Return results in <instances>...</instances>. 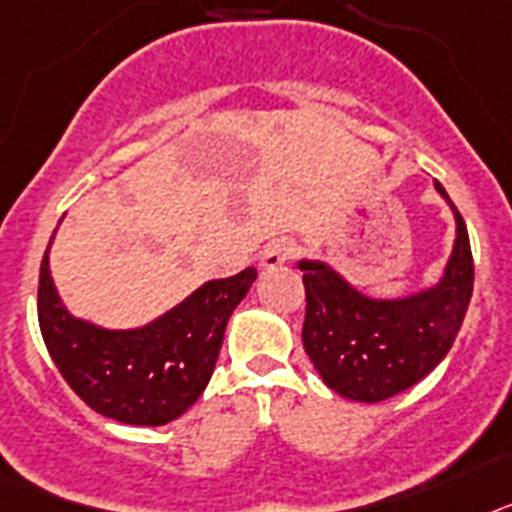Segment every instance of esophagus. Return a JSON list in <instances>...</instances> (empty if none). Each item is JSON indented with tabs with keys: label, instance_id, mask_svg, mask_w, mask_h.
Masks as SVG:
<instances>
[{
	"label": "esophagus",
	"instance_id": "34e87169",
	"mask_svg": "<svg viewBox=\"0 0 512 512\" xmlns=\"http://www.w3.org/2000/svg\"><path fill=\"white\" fill-rule=\"evenodd\" d=\"M296 250H299L296 242H291V239H278V242H273L268 250L262 252V268H278V265L291 260L296 255Z\"/></svg>",
	"mask_w": 512,
	"mask_h": 512
}]
</instances>
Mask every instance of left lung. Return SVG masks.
I'll use <instances>...</instances> for the list:
<instances>
[{"instance_id": "8db88e82", "label": "left lung", "mask_w": 512, "mask_h": 512, "mask_svg": "<svg viewBox=\"0 0 512 512\" xmlns=\"http://www.w3.org/2000/svg\"><path fill=\"white\" fill-rule=\"evenodd\" d=\"M435 188L448 201L441 182ZM453 213L456 247L446 275L410 299H366L322 262H301L306 288L301 340L324 384L337 394L384 402L425 379L448 355L474 288L469 231L461 213L456 208Z\"/></svg>"}]
</instances>
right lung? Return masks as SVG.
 Segmentation results:
<instances>
[{
    "mask_svg": "<svg viewBox=\"0 0 512 512\" xmlns=\"http://www.w3.org/2000/svg\"><path fill=\"white\" fill-rule=\"evenodd\" d=\"M247 268L203 288L149 327L108 332L69 317L48 273L38 278V322L53 363L87 407L126 425H164L211 381L226 322L255 283Z\"/></svg>",
    "mask_w": 512,
    "mask_h": 512,
    "instance_id": "add662e5",
    "label": "right lung"
}]
</instances>
